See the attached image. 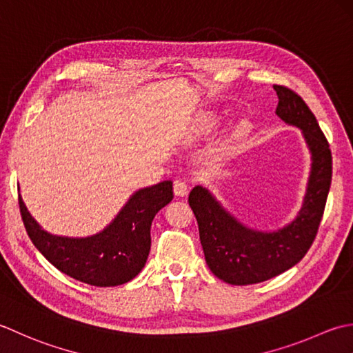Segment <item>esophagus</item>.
Here are the masks:
<instances>
[{
	"label": "esophagus",
	"instance_id": "34e87169",
	"mask_svg": "<svg viewBox=\"0 0 353 353\" xmlns=\"http://www.w3.org/2000/svg\"><path fill=\"white\" fill-rule=\"evenodd\" d=\"M174 193L176 196H185L189 193V184L184 179H175L174 181Z\"/></svg>",
	"mask_w": 353,
	"mask_h": 353
}]
</instances>
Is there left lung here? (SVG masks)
<instances>
[{"label": "left lung", "mask_w": 353, "mask_h": 353, "mask_svg": "<svg viewBox=\"0 0 353 353\" xmlns=\"http://www.w3.org/2000/svg\"><path fill=\"white\" fill-rule=\"evenodd\" d=\"M277 117L301 129L312 154L305 203L296 221L272 233L243 227L219 205L207 189L196 185L189 195L208 268L230 285L261 283L282 274L305 257L317 236L332 179V154L312 111L297 92L272 85Z\"/></svg>", "instance_id": "8db88e82"}]
</instances>
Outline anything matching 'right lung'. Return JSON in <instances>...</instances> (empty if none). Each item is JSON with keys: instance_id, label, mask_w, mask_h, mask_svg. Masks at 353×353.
Instances as JSON below:
<instances>
[{"instance_id": "right-lung-1", "label": "right lung", "mask_w": 353, "mask_h": 353, "mask_svg": "<svg viewBox=\"0 0 353 353\" xmlns=\"http://www.w3.org/2000/svg\"><path fill=\"white\" fill-rule=\"evenodd\" d=\"M174 199L172 181L141 189L132 195L102 233L83 239L53 236L30 216L18 196L21 218L33 245L63 274L92 286H117L143 270L150 250L155 214Z\"/></svg>"}]
</instances>
